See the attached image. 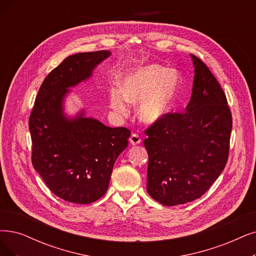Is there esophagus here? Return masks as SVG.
<instances>
[{"label":"esophagus","instance_id":"esophagus-1","mask_svg":"<svg viewBox=\"0 0 256 256\" xmlns=\"http://www.w3.org/2000/svg\"><path fill=\"white\" fill-rule=\"evenodd\" d=\"M129 142H130V144H131L132 146H136V145H138V144H140V142H142V140H140V138L138 134H132L131 136H130V138H129Z\"/></svg>","mask_w":256,"mask_h":256}]
</instances>
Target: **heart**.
Segmentation results:
<instances>
[{
  "label": "heart",
  "instance_id": "heart-1",
  "mask_svg": "<svg viewBox=\"0 0 256 256\" xmlns=\"http://www.w3.org/2000/svg\"><path fill=\"white\" fill-rule=\"evenodd\" d=\"M182 91V76L176 69L158 64L136 68L120 80V90L112 89L110 106L126 114L127 102L138 105V118L148 125L165 118L176 108Z\"/></svg>",
  "mask_w": 256,
  "mask_h": 256
}]
</instances>
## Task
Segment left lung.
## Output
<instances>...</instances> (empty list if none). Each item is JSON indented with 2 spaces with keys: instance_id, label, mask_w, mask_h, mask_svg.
I'll return each instance as SVG.
<instances>
[{
  "instance_id": "left-lung-1",
  "label": "left lung",
  "mask_w": 256,
  "mask_h": 256,
  "mask_svg": "<svg viewBox=\"0 0 256 256\" xmlns=\"http://www.w3.org/2000/svg\"><path fill=\"white\" fill-rule=\"evenodd\" d=\"M185 114H170L146 131L147 192L165 206L200 198L226 166L232 116L218 80L198 58Z\"/></svg>"
}]
</instances>
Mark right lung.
Wrapping results in <instances>:
<instances>
[{
  "mask_svg": "<svg viewBox=\"0 0 256 256\" xmlns=\"http://www.w3.org/2000/svg\"><path fill=\"white\" fill-rule=\"evenodd\" d=\"M110 54L100 50L66 58L40 85L30 114L34 168L56 196L70 202L103 196L114 162L128 146L127 128L108 127L85 116V110L72 118L64 114L69 88L89 80Z\"/></svg>",
  "mask_w": 256,
  "mask_h": 256,
  "instance_id": "add662e5",
  "label": "right lung"
}]
</instances>
